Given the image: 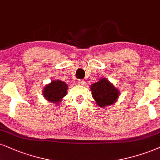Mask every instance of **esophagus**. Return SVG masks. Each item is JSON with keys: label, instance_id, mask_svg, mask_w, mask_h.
<instances>
[{"label": "esophagus", "instance_id": "1", "mask_svg": "<svg viewBox=\"0 0 160 160\" xmlns=\"http://www.w3.org/2000/svg\"><path fill=\"white\" fill-rule=\"evenodd\" d=\"M78 84H80V85H84L85 84V82L84 80H79L78 82Z\"/></svg>", "mask_w": 160, "mask_h": 160}]
</instances>
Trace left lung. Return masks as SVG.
<instances>
[{"label": "left lung", "mask_w": 160, "mask_h": 160, "mask_svg": "<svg viewBox=\"0 0 160 160\" xmlns=\"http://www.w3.org/2000/svg\"><path fill=\"white\" fill-rule=\"evenodd\" d=\"M90 90L96 103L102 108L113 104L119 94V90L105 78L92 84Z\"/></svg>", "instance_id": "8db88e82"}]
</instances>
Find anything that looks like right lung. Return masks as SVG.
I'll return each instance as SVG.
<instances>
[{"label":"right lung","instance_id":"right-lung-1","mask_svg":"<svg viewBox=\"0 0 160 160\" xmlns=\"http://www.w3.org/2000/svg\"><path fill=\"white\" fill-rule=\"evenodd\" d=\"M68 84L62 81H52L44 89V96L46 99L53 103H58L67 95Z\"/></svg>","mask_w":160,"mask_h":160}]
</instances>
